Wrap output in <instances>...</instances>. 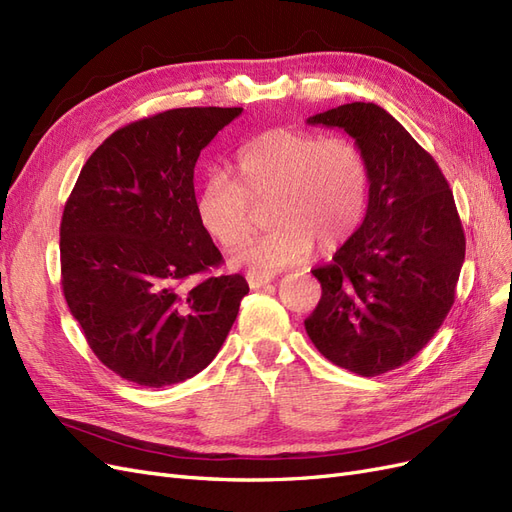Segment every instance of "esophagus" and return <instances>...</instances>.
Listing matches in <instances>:
<instances>
[{
  "mask_svg": "<svg viewBox=\"0 0 512 512\" xmlns=\"http://www.w3.org/2000/svg\"><path fill=\"white\" fill-rule=\"evenodd\" d=\"M273 273H265V271H252L247 273V284H250V288H262L273 282Z\"/></svg>",
  "mask_w": 512,
  "mask_h": 512,
  "instance_id": "1",
  "label": "esophagus"
}]
</instances>
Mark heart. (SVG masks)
I'll list each match as a JSON object with an SVG mask.
<instances>
[{"label": "heart", "instance_id": "1", "mask_svg": "<svg viewBox=\"0 0 512 512\" xmlns=\"http://www.w3.org/2000/svg\"><path fill=\"white\" fill-rule=\"evenodd\" d=\"M237 181L213 173L196 196V218L232 252L252 237L254 207L269 205L273 226L235 258L239 265L282 269L314 252H331L359 230L369 196L363 149L346 136L275 128L247 141L235 158Z\"/></svg>", "mask_w": 512, "mask_h": 512}]
</instances>
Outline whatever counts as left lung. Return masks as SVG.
Returning <instances> with one entry per match:
<instances>
[{
    "label": "left lung",
    "mask_w": 512,
    "mask_h": 512,
    "mask_svg": "<svg viewBox=\"0 0 512 512\" xmlns=\"http://www.w3.org/2000/svg\"><path fill=\"white\" fill-rule=\"evenodd\" d=\"M307 123L342 128L363 149L369 203L361 228L312 271L322 297L305 331L324 359L374 378L406 365L442 327L466 235L438 162L384 108L352 102Z\"/></svg>",
    "instance_id": "8db88e82"
}]
</instances>
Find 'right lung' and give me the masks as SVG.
<instances>
[{"label": "right lung", "mask_w": 512, "mask_h": 512, "mask_svg": "<svg viewBox=\"0 0 512 512\" xmlns=\"http://www.w3.org/2000/svg\"><path fill=\"white\" fill-rule=\"evenodd\" d=\"M243 108H170L91 153L59 226L61 288L89 348L123 380L160 389L203 371L250 292L198 224L194 166Z\"/></svg>", "instance_id": "add662e5"}]
</instances>
